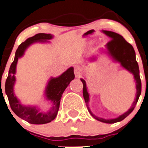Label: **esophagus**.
Listing matches in <instances>:
<instances>
[{
	"mask_svg": "<svg viewBox=\"0 0 148 148\" xmlns=\"http://www.w3.org/2000/svg\"><path fill=\"white\" fill-rule=\"evenodd\" d=\"M74 74H75L76 77H79L80 74H81V70H80V68L79 66H75L74 69Z\"/></svg>",
	"mask_w": 148,
	"mask_h": 148,
	"instance_id": "esophagus-1",
	"label": "esophagus"
}]
</instances>
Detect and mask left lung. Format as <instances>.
<instances>
[{"label":"left lung","mask_w":148,"mask_h":148,"mask_svg":"<svg viewBox=\"0 0 148 148\" xmlns=\"http://www.w3.org/2000/svg\"><path fill=\"white\" fill-rule=\"evenodd\" d=\"M103 33L109 37L111 39V40L109 41L106 45V49L105 51H103V48L100 49V51H103L106 53H107L110 58H112L113 61L115 62H118L121 64V66L128 71L129 72L131 73L134 76V79L136 83V97L134 98V102L132 104L131 107L127 111L124 113L123 114L120 115L117 118L115 119H106L100 118V117L96 116L95 114L92 113L89 108V102H90V94L88 92L87 84H86L85 80L83 79H80L82 82L83 83V96H84V100H85L86 105H87L88 111L92 116L96 120L101 122L106 123V124H114V123L119 122L122 121L123 119L128 116L134 110L136 104L139 100L140 95H141L142 90V83L141 79L140 77V69H139V66L136 60V54L132 45H130L129 42L125 40L122 36L120 35L119 34L114 32L106 31V30H103ZM90 61H95L96 59L95 55L92 56L91 57L88 58Z\"/></svg>","instance_id":"obj_1"}]
</instances>
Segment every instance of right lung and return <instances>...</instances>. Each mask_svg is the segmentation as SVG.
<instances>
[{
    "label": "right lung",
    "instance_id": "obj_1",
    "mask_svg": "<svg viewBox=\"0 0 148 148\" xmlns=\"http://www.w3.org/2000/svg\"><path fill=\"white\" fill-rule=\"evenodd\" d=\"M53 35L45 33H39L32 38H29L17 48L15 57L10 66L8 75L5 84V94L8 96L10 106L14 114L24 121L32 124H44L54 120L58 114L61 96L69 83L74 79V68H69L62 74L57 77H51L45 87L44 95L52 103L51 108L47 111H40L38 106H25L14 94V87L16 82V70L18 58L24 56L26 50L36 42H49Z\"/></svg>",
    "mask_w": 148,
    "mask_h": 148
}]
</instances>
